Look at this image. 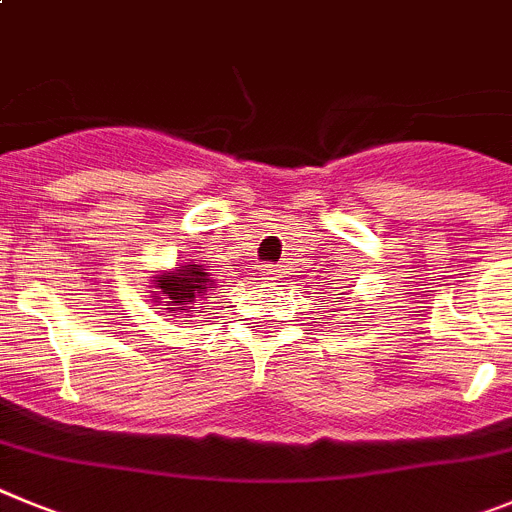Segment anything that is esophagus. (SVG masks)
I'll use <instances>...</instances> for the list:
<instances>
[{
  "label": "esophagus",
  "instance_id": "1",
  "mask_svg": "<svg viewBox=\"0 0 512 512\" xmlns=\"http://www.w3.org/2000/svg\"><path fill=\"white\" fill-rule=\"evenodd\" d=\"M262 275H265V281H278V278H281V270L265 268V270H262Z\"/></svg>",
  "mask_w": 512,
  "mask_h": 512
}]
</instances>
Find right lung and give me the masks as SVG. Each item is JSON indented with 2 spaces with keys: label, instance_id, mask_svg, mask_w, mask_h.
<instances>
[{
  "label": "right lung",
  "instance_id": "1",
  "mask_svg": "<svg viewBox=\"0 0 512 512\" xmlns=\"http://www.w3.org/2000/svg\"><path fill=\"white\" fill-rule=\"evenodd\" d=\"M154 288H157V291H151L154 301L164 304L175 314V311H188V304H201V299H211L208 293L216 286H213L211 275L206 273L203 265L185 262V265L170 270V273H159Z\"/></svg>",
  "mask_w": 512,
  "mask_h": 512
}]
</instances>
